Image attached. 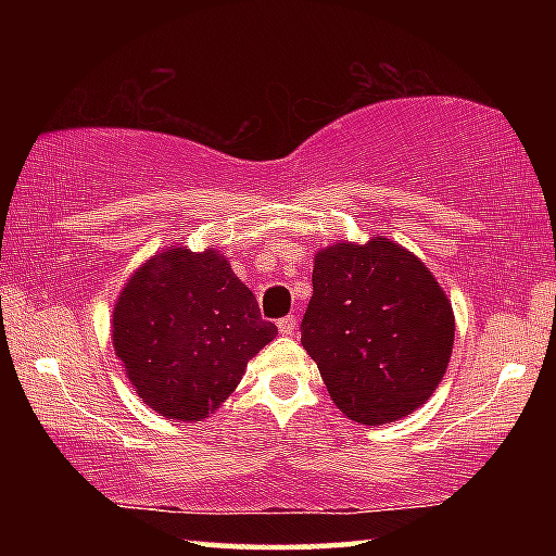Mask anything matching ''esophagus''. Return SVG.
<instances>
[{
  "mask_svg": "<svg viewBox=\"0 0 556 556\" xmlns=\"http://www.w3.org/2000/svg\"><path fill=\"white\" fill-rule=\"evenodd\" d=\"M279 333L281 336H294L296 333V316H285L279 318Z\"/></svg>",
  "mask_w": 556,
  "mask_h": 556,
  "instance_id": "34e87169",
  "label": "esophagus"
}]
</instances>
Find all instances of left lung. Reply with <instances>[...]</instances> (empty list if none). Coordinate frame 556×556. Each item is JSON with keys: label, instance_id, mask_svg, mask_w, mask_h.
Segmentation results:
<instances>
[{"label": "left lung", "instance_id": "8db88e82", "mask_svg": "<svg viewBox=\"0 0 556 556\" xmlns=\"http://www.w3.org/2000/svg\"><path fill=\"white\" fill-rule=\"evenodd\" d=\"M301 345L348 419L390 425L444 380L454 308L437 277L390 238L331 242L314 255Z\"/></svg>", "mask_w": 556, "mask_h": 556}]
</instances>
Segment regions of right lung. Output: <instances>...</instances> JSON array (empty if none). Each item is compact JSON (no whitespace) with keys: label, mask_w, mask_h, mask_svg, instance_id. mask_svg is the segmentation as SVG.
Returning <instances> with one entry per match:
<instances>
[{"label":"right lung","mask_w":556,"mask_h":556,"mask_svg":"<svg viewBox=\"0 0 556 556\" xmlns=\"http://www.w3.org/2000/svg\"><path fill=\"white\" fill-rule=\"evenodd\" d=\"M277 338L257 299L220 250L172 244L139 265L112 312V345L149 409L203 421L238 388L244 368Z\"/></svg>","instance_id":"obj_1"}]
</instances>
